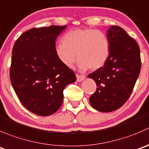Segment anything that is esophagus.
Wrapping results in <instances>:
<instances>
[{
    "label": "esophagus",
    "mask_w": 149,
    "mask_h": 149,
    "mask_svg": "<svg viewBox=\"0 0 149 149\" xmlns=\"http://www.w3.org/2000/svg\"><path fill=\"white\" fill-rule=\"evenodd\" d=\"M85 79V76H81V75H76V81L78 82H81Z\"/></svg>",
    "instance_id": "1"
}]
</instances>
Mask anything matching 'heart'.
I'll return each instance as SVG.
<instances>
[{"label":"heart","instance_id":"obj_1","mask_svg":"<svg viewBox=\"0 0 149 149\" xmlns=\"http://www.w3.org/2000/svg\"><path fill=\"white\" fill-rule=\"evenodd\" d=\"M57 58L64 65L73 68L79 60L81 71L97 70L104 65L110 55V44L103 33L94 29H74L63 38V44L55 47Z\"/></svg>","mask_w":149,"mask_h":149}]
</instances>
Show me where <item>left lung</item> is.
I'll return each mask as SVG.
<instances>
[{"label": "left lung", "instance_id": "obj_1", "mask_svg": "<svg viewBox=\"0 0 149 149\" xmlns=\"http://www.w3.org/2000/svg\"><path fill=\"white\" fill-rule=\"evenodd\" d=\"M110 55L102 67L88 75L97 84L89 102L101 112L116 111L130 96L141 67L140 49L124 29L111 26L107 32Z\"/></svg>", "mask_w": 149, "mask_h": 149}]
</instances>
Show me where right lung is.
Wrapping results in <instances>:
<instances>
[{"mask_svg":"<svg viewBox=\"0 0 149 149\" xmlns=\"http://www.w3.org/2000/svg\"><path fill=\"white\" fill-rule=\"evenodd\" d=\"M66 27L33 28L22 34L13 47L11 85L22 104L38 116L55 113L65 86L76 80L74 72L55 54L56 38Z\"/></svg>","mask_w":149,"mask_h":149,"instance_id":"add662e5","label":"right lung"}]
</instances>
